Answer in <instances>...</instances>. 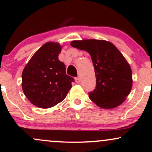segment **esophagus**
Here are the masks:
<instances>
[{
	"instance_id": "obj_1",
	"label": "esophagus",
	"mask_w": 152,
	"mask_h": 152,
	"mask_svg": "<svg viewBox=\"0 0 152 152\" xmlns=\"http://www.w3.org/2000/svg\"><path fill=\"white\" fill-rule=\"evenodd\" d=\"M75 81H76V82L77 83H79L80 82H81V78H80V77H78H78L75 78Z\"/></svg>"
}]
</instances>
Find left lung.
I'll return each mask as SVG.
<instances>
[{
  "instance_id": "1",
  "label": "left lung",
  "mask_w": 152,
  "mask_h": 152,
  "mask_svg": "<svg viewBox=\"0 0 152 152\" xmlns=\"http://www.w3.org/2000/svg\"><path fill=\"white\" fill-rule=\"evenodd\" d=\"M71 46L90 54L96 85L88 93L92 102L102 109L119 106L130 94L132 72L129 64L113 43L104 40L71 41Z\"/></svg>"
}]
</instances>
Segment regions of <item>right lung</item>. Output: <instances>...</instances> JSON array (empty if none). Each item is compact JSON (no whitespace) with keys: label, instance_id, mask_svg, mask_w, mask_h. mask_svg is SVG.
<instances>
[{"label":"right lung","instance_id":"right-lung-1","mask_svg":"<svg viewBox=\"0 0 152 152\" xmlns=\"http://www.w3.org/2000/svg\"><path fill=\"white\" fill-rule=\"evenodd\" d=\"M62 47L48 42L31 57L22 73V88L26 98L37 107L48 109L61 102L71 88L74 78L68 76L58 60Z\"/></svg>","mask_w":152,"mask_h":152}]
</instances>
